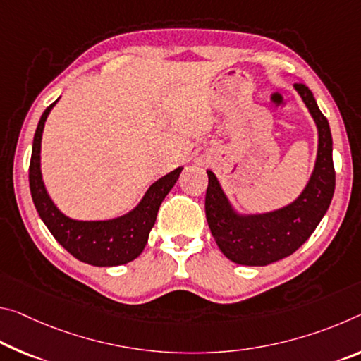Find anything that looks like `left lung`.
<instances>
[{
  "label": "left lung",
  "mask_w": 361,
  "mask_h": 361,
  "mask_svg": "<svg viewBox=\"0 0 361 361\" xmlns=\"http://www.w3.org/2000/svg\"><path fill=\"white\" fill-rule=\"evenodd\" d=\"M294 90L317 127L318 147L310 178L293 202L262 214H245L230 201L214 171L207 170L209 228L223 255L238 265L265 267L294 254L312 236L333 201L336 173L329 123L308 87L295 83Z\"/></svg>",
  "instance_id": "8db88e82"
}]
</instances>
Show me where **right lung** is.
<instances>
[{"label": "right lung", "instance_id": "obj_1", "mask_svg": "<svg viewBox=\"0 0 361 361\" xmlns=\"http://www.w3.org/2000/svg\"><path fill=\"white\" fill-rule=\"evenodd\" d=\"M57 98L39 118L33 136L30 170V192L33 204L54 239L80 262L93 267H117L135 260L145 249L165 196L175 186L183 167L170 171L147 188L141 201L127 214L109 220H75L67 216L48 194L42 173V138L49 112Z\"/></svg>", "mask_w": 361, "mask_h": 361}]
</instances>
